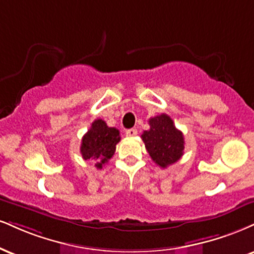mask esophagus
<instances>
[{
    "instance_id": "esophagus-1",
    "label": "esophagus",
    "mask_w": 254,
    "mask_h": 254,
    "mask_svg": "<svg viewBox=\"0 0 254 254\" xmlns=\"http://www.w3.org/2000/svg\"><path fill=\"white\" fill-rule=\"evenodd\" d=\"M137 130L136 129H129V130H127L125 131V135H127V137H135V136H137Z\"/></svg>"
}]
</instances>
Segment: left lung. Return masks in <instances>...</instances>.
I'll use <instances>...</instances> for the list:
<instances>
[{"label":"left lung","instance_id":"8db88e82","mask_svg":"<svg viewBox=\"0 0 254 254\" xmlns=\"http://www.w3.org/2000/svg\"><path fill=\"white\" fill-rule=\"evenodd\" d=\"M150 129L143 132L142 139L151 160L167 168L182 157L185 150L183 133L177 130L173 119L166 114L149 119Z\"/></svg>","mask_w":254,"mask_h":254}]
</instances>
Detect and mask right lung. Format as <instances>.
<instances>
[{"instance_id":"obj_1","label":"right lung","mask_w":254,"mask_h":254,"mask_svg":"<svg viewBox=\"0 0 254 254\" xmlns=\"http://www.w3.org/2000/svg\"><path fill=\"white\" fill-rule=\"evenodd\" d=\"M119 140V131L116 127H108L103 119H96L81 139V156L94 163L97 169H102L114 156Z\"/></svg>"}]
</instances>
